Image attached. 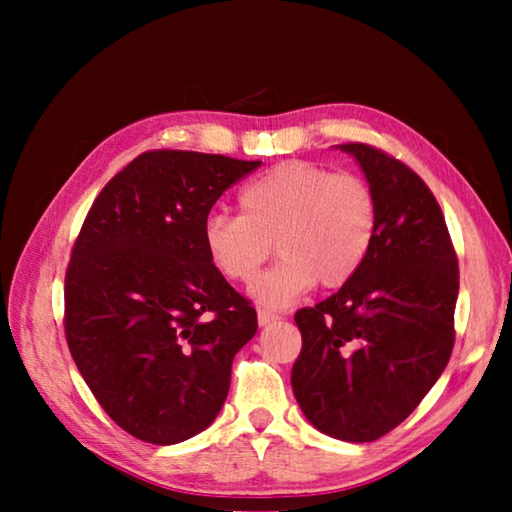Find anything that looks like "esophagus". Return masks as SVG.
Here are the masks:
<instances>
[{"label":"esophagus","mask_w":512,"mask_h":512,"mask_svg":"<svg viewBox=\"0 0 512 512\" xmlns=\"http://www.w3.org/2000/svg\"><path fill=\"white\" fill-rule=\"evenodd\" d=\"M280 316L277 314H273V311H268V309H257V323L259 325H268V323H273V320H277Z\"/></svg>","instance_id":"esophagus-1"}]
</instances>
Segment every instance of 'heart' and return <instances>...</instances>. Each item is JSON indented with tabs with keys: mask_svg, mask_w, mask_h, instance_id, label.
<instances>
[{
	"mask_svg": "<svg viewBox=\"0 0 512 512\" xmlns=\"http://www.w3.org/2000/svg\"><path fill=\"white\" fill-rule=\"evenodd\" d=\"M237 203L239 216H207L203 246L225 280L246 284L273 244L280 259L250 289L264 307L289 305L316 280L325 289L343 287L377 237L375 189L357 173H334L323 164H275L241 189Z\"/></svg>",
	"mask_w": 512,
	"mask_h": 512,
	"instance_id": "b5f03b06",
	"label": "heart"
}]
</instances>
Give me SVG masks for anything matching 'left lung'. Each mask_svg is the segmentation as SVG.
I'll list each match as a JSON object with an SVG mask.
<instances>
[{
	"instance_id": "1",
	"label": "left lung",
	"mask_w": 512,
	"mask_h": 512,
	"mask_svg": "<svg viewBox=\"0 0 512 512\" xmlns=\"http://www.w3.org/2000/svg\"><path fill=\"white\" fill-rule=\"evenodd\" d=\"M341 151L375 189L377 237L352 280L296 311L302 350L291 386L318 431L370 443L409 418L452 357L458 259L418 173L370 144Z\"/></svg>"
}]
</instances>
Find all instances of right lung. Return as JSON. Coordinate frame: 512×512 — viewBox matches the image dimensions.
<instances>
[{
    "label": "right lung",
    "instance_id": "add662e5",
    "mask_svg": "<svg viewBox=\"0 0 512 512\" xmlns=\"http://www.w3.org/2000/svg\"><path fill=\"white\" fill-rule=\"evenodd\" d=\"M259 160L146 151L94 198L65 273V339L112 420L151 445L210 427L257 311L210 264L203 223Z\"/></svg>",
    "mask_w": 512,
    "mask_h": 512
}]
</instances>
